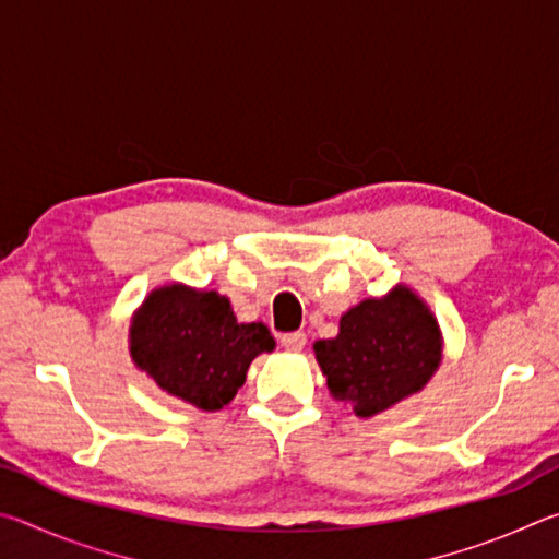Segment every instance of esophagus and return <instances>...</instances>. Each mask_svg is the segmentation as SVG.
I'll return each instance as SVG.
<instances>
[{
  "label": "esophagus",
  "mask_w": 559,
  "mask_h": 559,
  "mask_svg": "<svg viewBox=\"0 0 559 559\" xmlns=\"http://www.w3.org/2000/svg\"><path fill=\"white\" fill-rule=\"evenodd\" d=\"M281 345L288 349V353H300L306 347V335L302 333H286L281 337Z\"/></svg>",
  "instance_id": "esophagus-1"
}]
</instances>
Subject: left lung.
<instances>
[{
    "label": "left lung",
    "mask_w": 559,
    "mask_h": 559,
    "mask_svg": "<svg viewBox=\"0 0 559 559\" xmlns=\"http://www.w3.org/2000/svg\"><path fill=\"white\" fill-rule=\"evenodd\" d=\"M441 345L427 302L396 286L349 308L337 337L318 340L313 349L330 394L367 419L421 392L439 370Z\"/></svg>",
    "instance_id": "8db88e82"
}]
</instances>
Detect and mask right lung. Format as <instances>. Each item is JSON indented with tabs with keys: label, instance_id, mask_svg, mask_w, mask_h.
<instances>
[{
	"label": "right lung",
	"instance_id": "1",
	"mask_svg": "<svg viewBox=\"0 0 559 559\" xmlns=\"http://www.w3.org/2000/svg\"><path fill=\"white\" fill-rule=\"evenodd\" d=\"M276 340L263 323H236L216 290L169 283L150 293L130 325V357L159 390L204 412L229 404L253 357Z\"/></svg>",
	"mask_w": 559,
	"mask_h": 559
}]
</instances>
